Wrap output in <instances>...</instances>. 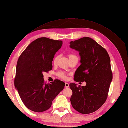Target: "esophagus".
Here are the masks:
<instances>
[{
    "mask_svg": "<svg viewBox=\"0 0 128 128\" xmlns=\"http://www.w3.org/2000/svg\"><path fill=\"white\" fill-rule=\"evenodd\" d=\"M69 87V84L68 83V82H65V87L66 88H68Z\"/></svg>",
    "mask_w": 128,
    "mask_h": 128,
    "instance_id": "esophagus-1",
    "label": "esophagus"
}]
</instances>
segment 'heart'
Instances as JSON below:
<instances>
[{
	"label": "heart",
	"instance_id": "obj_1",
	"mask_svg": "<svg viewBox=\"0 0 128 128\" xmlns=\"http://www.w3.org/2000/svg\"><path fill=\"white\" fill-rule=\"evenodd\" d=\"M75 56H74V55H72V54H69V55H68L69 59H70V58H72V57H75ZM57 60H58V56H56V57H55L54 58V60H53V63H54V64H55L57 62ZM58 76H59L60 78H63V79H66V75L65 73H64V72H59V73H58Z\"/></svg>",
	"mask_w": 128,
	"mask_h": 128
}]
</instances>
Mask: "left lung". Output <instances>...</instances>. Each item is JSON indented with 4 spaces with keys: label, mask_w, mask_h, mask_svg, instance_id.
Segmentation results:
<instances>
[{
    "label": "left lung",
    "mask_w": 128,
    "mask_h": 128,
    "mask_svg": "<svg viewBox=\"0 0 128 128\" xmlns=\"http://www.w3.org/2000/svg\"><path fill=\"white\" fill-rule=\"evenodd\" d=\"M70 47L79 52L80 65L74 74L77 82H85V86L70 83V101L80 113L87 114L100 108L106 101L112 78L110 58L107 51L94 40L83 37L71 41Z\"/></svg>",
    "instance_id": "1"
}]
</instances>
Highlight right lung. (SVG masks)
Masks as SVG:
<instances>
[{"label": "right lung", "instance_id": "1", "mask_svg": "<svg viewBox=\"0 0 128 128\" xmlns=\"http://www.w3.org/2000/svg\"><path fill=\"white\" fill-rule=\"evenodd\" d=\"M62 41L42 37L32 41L18 60L14 85L22 101L29 110L46 111L62 90L65 83L56 79L50 84L44 81L43 72L52 69V61Z\"/></svg>", "mask_w": 128, "mask_h": 128}]
</instances>
